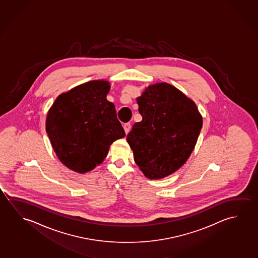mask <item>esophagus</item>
<instances>
[{"instance_id":"1","label":"esophagus","mask_w":258,"mask_h":258,"mask_svg":"<svg viewBox=\"0 0 258 258\" xmlns=\"http://www.w3.org/2000/svg\"><path fill=\"white\" fill-rule=\"evenodd\" d=\"M123 129H124V132H125V134H128L130 130H131V123H126L123 124Z\"/></svg>"}]
</instances>
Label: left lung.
I'll return each instance as SVG.
<instances>
[{"instance_id": "left-lung-1", "label": "left lung", "mask_w": 258, "mask_h": 258, "mask_svg": "<svg viewBox=\"0 0 258 258\" xmlns=\"http://www.w3.org/2000/svg\"><path fill=\"white\" fill-rule=\"evenodd\" d=\"M136 100L143 120L133 125L127 143L145 176L163 178L191 155L203 126L202 115L192 99L166 82L148 87Z\"/></svg>"}]
</instances>
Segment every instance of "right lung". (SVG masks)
<instances>
[{
  "label": "right lung",
  "mask_w": 258,
  "mask_h": 258,
  "mask_svg": "<svg viewBox=\"0 0 258 258\" xmlns=\"http://www.w3.org/2000/svg\"><path fill=\"white\" fill-rule=\"evenodd\" d=\"M106 81H91L62 93L51 106L45 129L58 159L78 173L94 169L111 144L125 136Z\"/></svg>",
  "instance_id": "obj_1"
}]
</instances>
